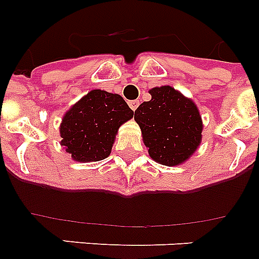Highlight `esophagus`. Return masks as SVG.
I'll list each match as a JSON object with an SVG mask.
<instances>
[{
    "instance_id": "34e87169",
    "label": "esophagus",
    "mask_w": 259,
    "mask_h": 259,
    "mask_svg": "<svg viewBox=\"0 0 259 259\" xmlns=\"http://www.w3.org/2000/svg\"><path fill=\"white\" fill-rule=\"evenodd\" d=\"M128 105H130V107H131L132 110H136L137 106L140 105V101H139V100H131V101H128Z\"/></svg>"
}]
</instances>
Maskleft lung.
I'll return each mask as SVG.
<instances>
[{
	"mask_svg": "<svg viewBox=\"0 0 259 259\" xmlns=\"http://www.w3.org/2000/svg\"><path fill=\"white\" fill-rule=\"evenodd\" d=\"M150 101L135 111L149 155L158 163L176 166L197 150L202 139V120L194 102L172 87L152 88Z\"/></svg>",
	"mask_w": 259,
	"mask_h": 259,
	"instance_id": "obj_1",
	"label": "left lung"
}]
</instances>
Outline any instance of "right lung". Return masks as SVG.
Returning a JSON list of instances; mask_svg holds the SVG:
<instances>
[{
    "label": "right lung",
    "instance_id": "add662e5",
    "mask_svg": "<svg viewBox=\"0 0 259 259\" xmlns=\"http://www.w3.org/2000/svg\"><path fill=\"white\" fill-rule=\"evenodd\" d=\"M134 116L122 96L93 89L62 119L61 145L77 162L109 157L119 127Z\"/></svg>",
    "mask_w": 259,
    "mask_h": 259
}]
</instances>
